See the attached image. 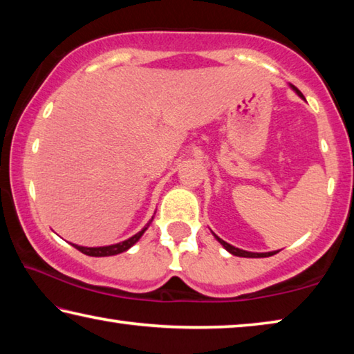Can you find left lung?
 Masks as SVG:
<instances>
[{
    "instance_id": "1",
    "label": "left lung",
    "mask_w": 354,
    "mask_h": 354,
    "mask_svg": "<svg viewBox=\"0 0 354 354\" xmlns=\"http://www.w3.org/2000/svg\"><path fill=\"white\" fill-rule=\"evenodd\" d=\"M290 88L293 92H295L299 98H303L304 100V97H303V93L298 91V88L295 87V86H292L290 84ZM214 237L217 239V241L223 245V248L226 250V251H230L231 254H234V256H239V257H268V256H273V254H277L278 251H268V253H253V251H245V250H241V248H236V247H232V245H230L227 242H225V241H221V239L218 237V236H215L214 234Z\"/></svg>"
}]
</instances>
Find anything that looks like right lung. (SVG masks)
<instances>
[{"label":"right lung","mask_w":354,"mask_h":354,"mask_svg":"<svg viewBox=\"0 0 354 354\" xmlns=\"http://www.w3.org/2000/svg\"><path fill=\"white\" fill-rule=\"evenodd\" d=\"M151 221H153V218L148 221V225L145 227H142V231H139L137 234L127 239V241H123V242H118V243H113V245H106V247H81V245H75V243H71V245H73L76 250H80L81 253L87 254V256H93V257L115 256V254L123 253V251L129 250L134 243L139 242V239L143 236V232L148 230V226H149V223H151Z\"/></svg>","instance_id":"add662e5"}]
</instances>
